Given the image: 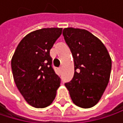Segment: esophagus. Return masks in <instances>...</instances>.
Returning <instances> with one entry per match:
<instances>
[{
	"label": "esophagus",
	"instance_id": "34e87169",
	"mask_svg": "<svg viewBox=\"0 0 123 123\" xmlns=\"http://www.w3.org/2000/svg\"><path fill=\"white\" fill-rule=\"evenodd\" d=\"M61 70H62V68H59V70H60V71H61Z\"/></svg>",
	"mask_w": 123,
	"mask_h": 123
}]
</instances>
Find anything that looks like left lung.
<instances>
[{
  "instance_id": "1",
  "label": "left lung",
  "mask_w": 123,
  "mask_h": 123,
  "mask_svg": "<svg viewBox=\"0 0 123 123\" xmlns=\"http://www.w3.org/2000/svg\"><path fill=\"white\" fill-rule=\"evenodd\" d=\"M62 35L75 66L73 79L65 86L77 106L93 107L101 98L110 80V55L103 43L86 30L68 28L63 29Z\"/></svg>"
}]
</instances>
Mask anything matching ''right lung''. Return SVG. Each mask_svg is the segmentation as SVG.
I'll list each match as a JSON object with an SVG mask.
<instances>
[{
	"label": "right lung",
	"instance_id": "1",
	"mask_svg": "<svg viewBox=\"0 0 123 123\" xmlns=\"http://www.w3.org/2000/svg\"><path fill=\"white\" fill-rule=\"evenodd\" d=\"M62 28H43L31 32L18 44L11 61L14 81L28 104L35 108L50 105L61 85L50 50L61 36Z\"/></svg>",
	"mask_w": 123,
	"mask_h": 123
}]
</instances>
